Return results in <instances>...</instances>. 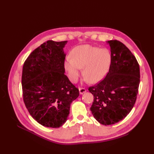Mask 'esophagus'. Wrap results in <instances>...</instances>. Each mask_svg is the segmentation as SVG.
<instances>
[{"instance_id": "obj_1", "label": "esophagus", "mask_w": 154, "mask_h": 154, "mask_svg": "<svg viewBox=\"0 0 154 154\" xmlns=\"http://www.w3.org/2000/svg\"><path fill=\"white\" fill-rule=\"evenodd\" d=\"M79 91H80V94H82L84 92H85L87 91V90H86V88L84 87H79Z\"/></svg>"}]
</instances>
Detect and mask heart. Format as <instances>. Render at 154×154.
<instances>
[{
    "label": "heart",
    "mask_w": 154,
    "mask_h": 154,
    "mask_svg": "<svg viewBox=\"0 0 154 154\" xmlns=\"http://www.w3.org/2000/svg\"><path fill=\"white\" fill-rule=\"evenodd\" d=\"M71 57L66 58L64 66L72 82L80 77L81 68H83L85 80L91 83L102 80L109 71L112 56L107 49L81 45L72 50Z\"/></svg>",
    "instance_id": "1"
}]
</instances>
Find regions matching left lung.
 Instances as JSON below:
<instances>
[{
	"mask_svg": "<svg viewBox=\"0 0 154 154\" xmlns=\"http://www.w3.org/2000/svg\"><path fill=\"white\" fill-rule=\"evenodd\" d=\"M112 62L105 78L88 91L94 96L91 111L104 125L124 119L136 103L140 82L139 66L136 57L118 40L108 41Z\"/></svg>",
	"mask_w": 154,
	"mask_h": 154,
	"instance_id": "obj_1",
	"label": "left lung"
}]
</instances>
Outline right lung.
I'll list each match as a JSON object with an SVG mask.
<instances>
[{
    "label": "right lung",
    "instance_id": "right-lung-1",
    "mask_svg": "<svg viewBox=\"0 0 154 154\" xmlns=\"http://www.w3.org/2000/svg\"><path fill=\"white\" fill-rule=\"evenodd\" d=\"M67 41L48 40L35 49L24 63L22 74L23 100L29 113L44 127L59 128L69 114L78 88L64 74Z\"/></svg>",
    "mask_w": 154,
    "mask_h": 154
}]
</instances>
